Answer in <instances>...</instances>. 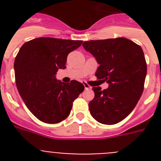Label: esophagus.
I'll return each mask as SVG.
<instances>
[{
	"label": "esophagus",
	"instance_id": "34e87169",
	"mask_svg": "<svg viewBox=\"0 0 161 161\" xmlns=\"http://www.w3.org/2000/svg\"><path fill=\"white\" fill-rule=\"evenodd\" d=\"M84 86H85V89H86V90H88V89H90L91 87L89 86V85H87V84H84Z\"/></svg>",
	"mask_w": 161,
	"mask_h": 161
}]
</instances>
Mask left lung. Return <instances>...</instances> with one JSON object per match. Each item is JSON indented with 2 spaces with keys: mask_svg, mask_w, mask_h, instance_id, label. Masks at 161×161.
I'll return each instance as SVG.
<instances>
[{
  "mask_svg": "<svg viewBox=\"0 0 161 161\" xmlns=\"http://www.w3.org/2000/svg\"><path fill=\"white\" fill-rule=\"evenodd\" d=\"M82 46L100 64L95 76L109 84L104 90L93 88L91 115L102 124H116L130 114L143 93L147 74L143 50L126 38L86 41Z\"/></svg>",
  "mask_w": 161,
  "mask_h": 161,
  "instance_id": "8db88e82",
  "label": "left lung"
}]
</instances>
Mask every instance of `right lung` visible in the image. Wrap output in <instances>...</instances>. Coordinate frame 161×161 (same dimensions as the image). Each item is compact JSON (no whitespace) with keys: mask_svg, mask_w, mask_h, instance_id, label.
Wrapping results in <instances>:
<instances>
[{"mask_svg":"<svg viewBox=\"0 0 161 161\" xmlns=\"http://www.w3.org/2000/svg\"><path fill=\"white\" fill-rule=\"evenodd\" d=\"M81 40L38 38L25 42L14 61L15 80L20 96L35 117L54 124L64 120L72 102L85 89L82 83L64 84L55 78L58 69L66 68L67 56Z\"/></svg>","mask_w":161,"mask_h":161,"instance_id":"1","label":"right lung"}]
</instances>
